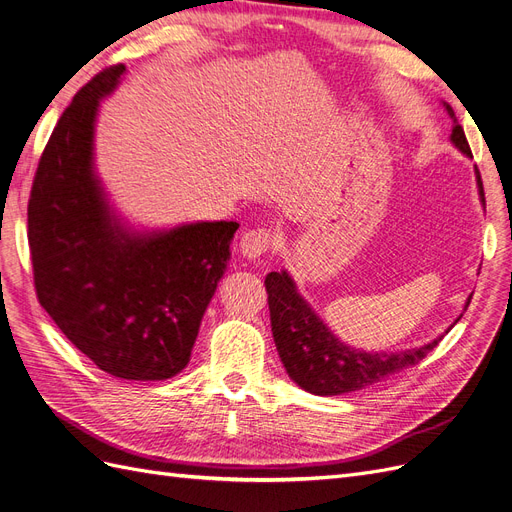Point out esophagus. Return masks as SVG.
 <instances>
[{"mask_svg": "<svg viewBox=\"0 0 512 512\" xmlns=\"http://www.w3.org/2000/svg\"><path fill=\"white\" fill-rule=\"evenodd\" d=\"M274 244V234L268 227H257V230H249L244 232L240 238V253L246 259H259L261 255H266Z\"/></svg>", "mask_w": 512, "mask_h": 512, "instance_id": "34e87169", "label": "esophagus"}]
</instances>
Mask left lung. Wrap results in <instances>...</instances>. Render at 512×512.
I'll list each match as a JSON object with an SVG mask.
<instances>
[{
    "mask_svg": "<svg viewBox=\"0 0 512 512\" xmlns=\"http://www.w3.org/2000/svg\"><path fill=\"white\" fill-rule=\"evenodd\" d=\"M453 120L451 143L462 154L472 158L464 128L458 124L451 105L443 103ZM477 170V183L481 202L485 204L483 181ZM266 291L270 304L272 335L282 365L291 380L304 390L320 396H335L344 392L363 390L377 382H384L394 373H401L418 365L422 358L437 346L443 335L430 344L405 352H363L346 346L329 331V327L316 316L308 301L295 289V282L287 272H270L266 276ZM472 295L466 301L470 304Z\"/></svg>",
    "mask_w": 512,
    "mask_h": 512,
    "instance_id": "left-lung-1",
    "label": "left lung"
}]
</instances>
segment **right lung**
I'll return each mask as SVG.
<instances>
[{
    "instance_id": "right-lung-1",
    "label": "right lung",
    "mask_w": 512,
    "mask_h": 512,
    "mask_svg": "<svg viewBox=\"0 0 512 512\" xmlns=\"http://www.w3.org/2000/svg\"><path fill=\"white\" fill-rule=\"evenodd\" d=\"M124 65L103 69L56 122L27 206L35 293L69 342L120 380H168L189 363L236 221L139 234L120 223L94 175L99 101Z\"/></svg>"
}]
</instances>
